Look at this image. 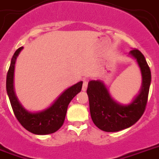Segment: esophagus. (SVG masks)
Instances as JSON below:
<instances>
[{"instance_id":"34e87169","label":"esophagus","mask_w":159,"mask_h":159,"mask_svg":"<svg viewBox=\"0 0 159 159\" xmlns=\"http://www.w3.org/2000/svg\"><path fill=\"white\" fill-rule=\"evenodd\" d=\"M87 88H88V82L84 80V83H83L82 90L83 91H86L87 90Z\"/></svg>"}]
</instances>
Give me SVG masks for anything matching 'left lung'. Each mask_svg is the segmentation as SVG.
<instances>
[{"label":"left lung","instance_id":"1","mask_svg":"<svg viewBox=\"0 0 159 159\" xmlns=\"http://www.w3.org/2000/svg\"><path fill=\"white\" fill-rule=\"evenodd\" d=\"M129 55L136 60L142 75L140 91L129 104H122L116 101L102 80L89 82L87 94L91 117L93 123L105 132H117L132 126L141 118L146 108L151 82L150 67L138 50H133Z\"/></svg>","mask_w":159,"mask_h":159}]
</instances>
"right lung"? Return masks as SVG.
Wrapping results in <instances>:
<instances>
[{
	"instance_id": "right-lung-1",
	"label": "right lung",
	"mask_w": 159,
	"mask_h": 159,
	"mask_svg": "<svg viewBox=\"0 0 159 159\" xmlns=\"http://www.w3.org/2000/svg\"><path fill=\"white\" fill-rule=\"evenodd\" d=\"M23 47H21L15 51L6 77V91L12 108L20 124L30 133L38 135L53 134L63 125L68 104L75 96L80 93L83 81L63 91L48 108L39 112L27 110L17 99L13 85L15 63Z\"/></svg>"
}]
</instances>
